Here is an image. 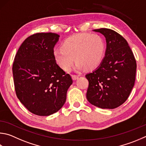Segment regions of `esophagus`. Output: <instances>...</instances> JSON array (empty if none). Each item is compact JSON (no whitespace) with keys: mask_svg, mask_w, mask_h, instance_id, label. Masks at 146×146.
<instances>
[{"mask_svg":"<svg viewBox=\"0 0 146 146\" xmlns=\"http://www.w3.org/2000/svg\"><path fill=\"white\" fill-rule=\"evenodd\" d=\"M78 77H79V76H78V75H72V79L73 80H77Z\"/></svg>","mask_w":146,"mask_h":146,"instance_id":"esophagus-1","label":"esophagus"}]
</instances>
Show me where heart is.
<instances>
[{"mask_svg": "<svg viewBox=\"0 0 146 146\" xmlns=\"http://www.w3.org/2000/svg\"><path fill=\"white\" fill-rule=\"evenodd\" d=\"M105 53V43L102 36L97 34L81 33L68 37L63 42L62 48L54 50L53 55L59 67L68 71L75 60L77 62L76 71L85 68L94 70L102 63Z\"/></svg>", "mask_w": 146, "mask_h": 146, "instance_id": "b5f03b06", "label": "heart"}]
</instances>
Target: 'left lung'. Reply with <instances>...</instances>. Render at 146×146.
I'll list each match as a JSON object with an SVG mask.
<instances>
[{
	"mask_svg": "<svg viewBox=\"0 0 146 146\" xmlns=\"http://www.w3.org/2000/svg\"><path fill=\"white\" fill-rule=\"evenodd\" d=\"M93 31L105 36L107 48L100 65L86 75V97L97 107L113 109L126 102L133 88L136 60L128 42L115 31L106 28Z\"/></svg>",
	"mask_w": 146,
	"mask_h": 146,
	"instance_id": "obj_1",
	"label": "left lung"
}]
</instances>
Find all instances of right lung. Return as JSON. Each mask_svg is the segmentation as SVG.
I'll return each mask as SVG.
<instances>
[{"mask_svg":"<svg viewBox=\"0 0 146 146\" xmlns=\"http://www.w3.org/2000/svg\"><path fill=\"white\" fill-rule=\"evenodd\" d=\"M59 37L52 33L33 34L23 42L15 58L13 74L16 94L34 114L48 116L59 111L73 83L53 55Z\"/></svg>","mask_w":146,"mask_h":146,"instance_id":"add662e5","label":"right lung"}]
</instances>
